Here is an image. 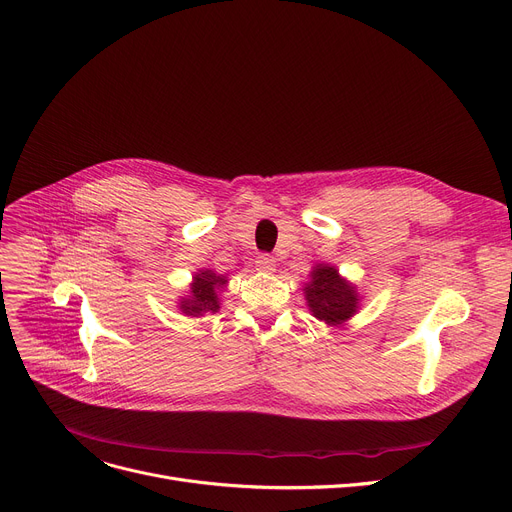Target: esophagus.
Segmentation results:
<instances>
[{
  "instance_id": "obj_1",
  "label": "esophagus",
  "mask_w": 512,
  "mask_h": 512,
  "mask_svg": "<svg viewBox=\"0 0 512 512\" xmlns=\"http://www.w3.org/2000/svg\"><path fill=\"white\" fill-rule=\"evenodd\" d=\"M256 266L262 272H274V268H277V260H274L270 254H260L256 258Z\"/></svg>"
}]
</instances>
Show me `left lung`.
<instances>
[{
	"instance_id": "obj_1",
	"label": "left lung",
	"mask_w": 512,
	"mask_h": 512,
	"mask_svg": "<svg viewBox=\"0 0 512 512\" xmlns=\"http://www.w3.org/2000/svg\"><path fill=\"white\" fill-rule=\"evenodd\" d=\"M307 305L313 316L328 326H338L355 316L359 295L350 287L332 266H316L311 272V281L305 287Z\"/></svg>"
}]
</instances>
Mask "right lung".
<instances>
[{
	"label": "right lung",
	"mask_w": 512,
	"mask_h": 512,
	"mask_svg": "<svg viewBox=\"0 0 512 512\" xmlns=\"http://www.w3.org/2000/svg\"><path fill=\"white\" fill-rule=\"evenodd\" d=\"M227 281L213 270H201L194 277V283L190 287V297L180 301V309L186 316H203V313L211 311L215 313L219 309V297L217 289L223 287Z\"/></svg>",
	"instance_id": "1"
}]
</instances>
